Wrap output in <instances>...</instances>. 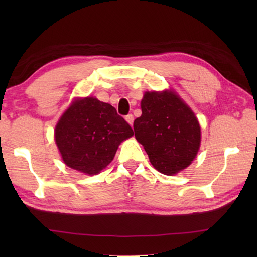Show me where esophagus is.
<instances>
[{"instance_id":"34e87169","label":"esophagus","mask_w":257,"mask_h":257,"mask_svg":"<svg viewBox=\"0 0 257 257\" xmlns=\"http://www.w3.org/2000/svg\"><path fill=\"white\" fill-rule=\"evenodd\" d=\"M125 120H127V122L133 127V124H134V116H133V114H127V116H125Z\"/></svg>"}]
</instances>
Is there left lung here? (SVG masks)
I'll use <instances>...</instances> for the list:
<instances>
[{"label": "left lung", "instance_id": "1", "mask_svg": "<svg viewBox=\"0 0 257 257\" xmlns=\"http://www.w3.org/2000/svg\"><path fill=\"white\" fill-rule=\"evenodd\" d=\"M143 114L134 121L135 137L151 165L163 174L187 168L198 154L201 129L193 111L173 91L146 92Z\"/></svg>", "mask_w": 257, "mask_h": 257}]
</instances>
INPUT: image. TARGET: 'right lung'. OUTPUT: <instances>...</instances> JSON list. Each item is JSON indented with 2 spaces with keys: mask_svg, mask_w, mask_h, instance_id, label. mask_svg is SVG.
I'll return each mask as SVG.
<instances>
[{
  "mask_svg": "<svg viewBox=\"0 0 257 257\" xmlns=\"http://www.w3.org/2000/svg\"><path fill=\"white\" fill-rule=\"evenodd\" d=\"M133 128L109 103L87 97L73 101L55 128L63 161L75 170L97 174L113 159Z\"/></svg>",
  "mask_w": 257,
  "mask_h": 257,
  "instance_id": "1",
  "label": "right lung"
}]
</instances>
